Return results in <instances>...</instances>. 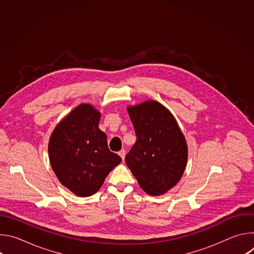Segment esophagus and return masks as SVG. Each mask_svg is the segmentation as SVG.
Returning <instances> with one entry per match:
<instances>
[{
    "mask_svg": "<svg viewBox=\"0 0 254 254\" xmlns=\"http://www.w3.org/2000/svg\"><path fill=\"white\" fill-rule=\"evenodd\" d=\"M119 155L121 156V158L123 159V161L125 160V157H126V150H122L119 152Z\"/></svg>",
    "mask_w": 254,
    "mask_h": 254,
    "instance_id": "34e87169",
    "label": "esophagus"
}]
</instances>
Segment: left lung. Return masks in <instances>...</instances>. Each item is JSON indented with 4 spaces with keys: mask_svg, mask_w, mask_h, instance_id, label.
<instances>
[{
    "mask_svg": "<svg viewBox=\"0 0 254 254\" xmlns=\"http://www.w3.org/2000/svg\"><path fill=\"white\" fill-rule=\"evenodd\" d=\"M127 113L136 141L126 156V164L144 192L163 195L176 186L185 171V136L173 115L158 101L128 106Z\"/></svg>",
    "mask_w": 254,
    "mask_h": 254,
    "instance_id": "obj_1",
    "label": "left lung"
}]
</instances>
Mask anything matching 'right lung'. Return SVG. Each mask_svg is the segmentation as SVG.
I'll use <instances>...</instances> for the list:
<instances>
[{"instance_id":"1","label":"right lung","mask_w":254,"mask_h":254,"mask_svg":"<svg viewBox=\"0 0 254 254\" xmlns=\"http://www.w3.org/2000/svg\"><path fill=\"white\" fill-rule=\"evenodd\" d=\"M100 113L82 103L53 130L49 160L60 183L79 197L96 193L122 158L107 147L106 134L98 127Z\"/></svg>"}]
</instances>
